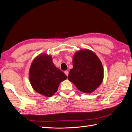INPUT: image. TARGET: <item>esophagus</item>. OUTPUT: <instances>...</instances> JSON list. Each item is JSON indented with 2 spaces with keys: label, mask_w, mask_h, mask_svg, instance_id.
<instances>
[{
  "label": "esophagus",
  "mask_w": 132,
  "mask_h": 132,
  "mask_svg": "<svg viewBox=\"0 0 132 132\" xmlns=\"http://www.w3.org/2000/svg\"><path fill=\"white\" fill-rule=\"evenodd\" d=\"M64 73L65 74V75L67 76V77H68V74H69V72H68V71H67V70L65 71H64Z\"/></svg>",
  "instance_id": "34e87169"
}]
</instances>
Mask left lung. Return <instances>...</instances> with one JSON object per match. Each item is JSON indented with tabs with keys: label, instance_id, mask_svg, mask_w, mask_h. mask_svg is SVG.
<instances>
[{
	"label": "left lung",
	"instance_id": "left-lung-1",
	"mask_svg": "<svg viewBox=\"0 0 132 132\" xmlns=\"http://www.w3.org/2000/svg\"><path fill=\"white\" fill-rule=\"evenodd\" d=\"M73 65L68 78L80 91L93 93L101 84L102 64L93 51L85 49L77 52L73 58Z\"/></svg>",
	"mask_w": 132,
	"mask_h": 132
}]
</instances>
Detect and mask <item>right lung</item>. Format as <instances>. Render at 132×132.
Instances as JSON below:
<instances>
[{"mask_svg":"<svg viewBox=\"0 0 132 132\" xmlns=\"http://www.w3.org/2000/svg\"><path fill=\"white\" fill-rule=\"evenodd\" d=\"M67 75L54 65L52 56L42 54L36 57L29 71V79L33 89L46 97H51L56 93Z\"/></svg>","mask_w":132,"mask_h":132,"instance_id":"add662e5","label":"right lung"}]
</instances>
